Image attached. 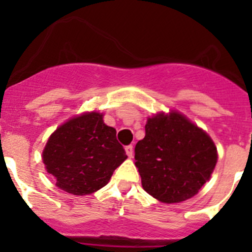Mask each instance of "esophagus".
<instances>
[{
    "mask_svg": "<svg viewBox=\"0 0 252 252\" xmlns=\"http://www.w3.org/2000/svg\"><path fill=\"white\" fill-rule=\"evenodd\" d=\"M125 151H126V154H127V157H128V158H132V155H133V148H132V145L126 146V148H125Z\"/></svg>",
    "mask_w": 252,
    "mask_h": 252,
    "instance_id": "esophagus-1",
    "label": "esophagus"
}]
</instances>
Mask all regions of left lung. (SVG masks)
<instances>
[{"label":"left lung","mask_w":252,"mask_h":252,"mask_svg":"<svg viewBox=\"0 0 252 252\" xmlns=\"http://www.w3.org/2000/svg\"><path fill=\"white\" fill-rule=\"evenodd\" d=\"M217 162L212 139L179 112L149 117L145 137L135 146L142 188L158 201L179 203L194 197Z\"/></svg>","instance_id":"obj_1"}]
</instances>
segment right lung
Listing matches in <instances>:
<instances>
[{
  "mask_svg": "<svg viewBox=\"0 0 252 252\" xmlns=\"http://www.w3.org/2000/svg\"><path fill=\"white\" fill-rule=\"evenodd\" d=\"M126 159L116 130L98 112L68 120L51 133L43 151L45 169L58 188L74 195L91 194L106 186Z\"/></svg>",
  "mask_w": 252,
  "mask_h": 252,
  "instance_id": "1",
  "label": "right lung"
}]
</instances>
